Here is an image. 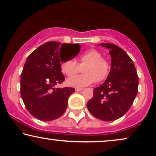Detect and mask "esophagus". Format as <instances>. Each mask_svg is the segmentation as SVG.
I'll return each mask as SVG.
<instances>
[{"instance_id": "obj_1", "label": "esophagus", "mask_w": 156, "mask_h": 156, "mask_svg": "<svg viewBox=\"0 0 156 156\" xmlns=\"http://www.w3.org/2000/svg\"><path fill=\"white\" fill-rule=\"evenodd\" d=\"M82 90H83L82 88H75L76 91H82Z\"/></svg>"}]
</instances>
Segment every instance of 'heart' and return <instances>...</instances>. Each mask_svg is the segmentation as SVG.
Masks as SVG:
<instances>
[{
  "label": "heart",
  "mask_w": 156,
  "mask_h": 156,
  "mask_svg": "<svg viewBox=\"0 0 156 156\" xmlns=\"http://www.w3.org/2000/svg\"><path fill=\"white\" fill-rule=\"evenodd\" d=\"M96 49H90L80 55L79 63L72 59H66L61 62V70L68 76L75 75L84 67V74L69 78L68 85L74 87H84L96 82H101L109 75L112 65L106 57Z\"/></svg>",
  "instance_id": "heart-1"
}]
</instances>
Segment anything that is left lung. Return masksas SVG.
<instances>
[{"instance_id":"1","label":"left lung","mask_w":156,"mask_h":156,"mask_svg":"<svg viewBox=\"0 0 156 156\" xmlns=\"http://www.w3.org/2000/svg\"><path fill=\"white\" fill-rule=\"evenodd\" d=\"M100 44L109 49L112 69L105 82L94 89L87 106L97 119L111 121L121 118L131 106L138 93V76L133 61L123 49L114 44Z\"/></svg>"}]
</instances>
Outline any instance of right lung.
Segmentation results:
<instances>
[{
    "mask_svg": "<svg viewBox=\"0 0 156 156\" xmlns=\"http://www.w3.org/2000/svg\"><path fill=\"white\" fill-rule=\"evenodd\" d=\"M63 47L80 52L78 44L48 42L29 55L20 79V94L25 107L32 116L44 121H52L62 116L67 107L74 88H55L65 81L61 72V51Z\"/></svg>",
    "mask_w": 156,
    "mask_h": 156,
    "instance_id": "obj_1",
    "label": "right lung"
}]
</instances>
